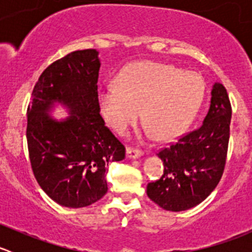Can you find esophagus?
I'll use <instances>...</instances> for the list:
<instances>
[{
	"instance_id": "34e87169",
	"label": "esophagus",
	"mask_w": 252,
	"mask_h": 252,
	"mask_svg": "<svg viewBox=\"0 0 252 252\" xmlns=\"http://www.w3.org/2000/svg\"><path fill=\"white\" fill-rule=\"evenodd\" d=\"M144 155V151L140 149H136V147H130L128 146L126 147V156L129 157V158H138V157H140Z\"/></svg>"
}]
</instances>
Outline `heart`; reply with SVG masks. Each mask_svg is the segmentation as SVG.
<instances>
[{
	"label": "heart",
	"instance_id": "1",
	"mask_svg": "<svg viewBox=\"0 0 252 252\" xmlns=\"http://www.w3.org/2000/svg\"><path fill=\"white\" fill-rule=\"evenodd\" d=\"M117 84L98 90V105L106 121L123 133L142 110V121L157 140L179 135L194 118L205 94L199 74L151 61L126 65Z\"/></svg>",
	"mask_w": 252,
	"mask_h": 252
}]
</instances>
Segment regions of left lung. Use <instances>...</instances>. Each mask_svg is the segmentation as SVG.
<instances>
[{
  "mask_svg": "<svg viewBox=\"0 0 252 252\" xmlns=\"http://www.w3.org/2000/svg\"><path fill=\"white\" fill-rule=\"evenodd\" d=\"M232 105L227 90L216 83L211 106L200 128L179 136L157 152L163 174L147 184V196L163 210L179 212L202 202L224 172Z\"/></svg>",
  "mask_w": 252,
  "mask_h": 252,
  "instance_id": "left-lung-1",
  "label": "left lung"
}]
</instances>
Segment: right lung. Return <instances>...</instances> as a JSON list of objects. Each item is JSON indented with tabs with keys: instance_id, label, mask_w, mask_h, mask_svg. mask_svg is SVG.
I'll use <instances>...</instances> for the list:
<instances>
[{
	"instance_id": "right-lung-1",
	"label": "right lung",
	"mask_w": 252,
	"mask_h": 252,
	"mask_svg": "<svg viewBox=\"0 0 252 252\" xmlns=\"http://www.w3.org/2000/svg\"><path fill=\"white\" fill-rule=\"evenodd\" d=\"M97 55L88 48L51 63L35 84L28 106L32 173L48 196L64 207H85L103 197L108 190L106 167L126 157V147L100 114ZM55 102L70 108L65 121L47 114Z\"/></svg>"
}]
</instances>
